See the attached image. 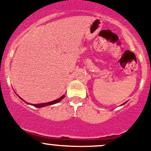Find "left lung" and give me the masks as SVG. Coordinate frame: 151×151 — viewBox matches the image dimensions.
<instances>
[{"mask_svg": "<svg viewBox=\"0 0 151 151\" xmlns=\"http://www.w3.org/2000/svg\"><path fill=\"white\" fill-rule=\"evenodd\" d=\"M125 103H126V102H125V103H123V104H122V105H124V104H125Z\"/></svg>", "mask_w": 151, "mask_h": 151, "instance_id": "1", "label": "left lung"}]
</instances>
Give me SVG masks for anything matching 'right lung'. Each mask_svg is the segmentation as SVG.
Instances as JSON below:
<instances>
[{"label":"right lung","instance_id":"add662e5","mask_svg":"<svg viewBox=\"0 0 151 151\" xmlns=\"http://www.w3.org/2000/svg\"><path fill=\"white\" fill-rule=\"evenodd\" d=\"M64 97H65V95H63L62 96H60V97L58 98V99H55V100H53V101H51V102H45V103H39V104H31V103H29V102H26V101H25L24 99H23L21 97H20V96H19V98H20V99H21L23 101V102H26V103H27V104H29V105H33V106L36 107V108H43V107L47 106V105H54V104H56V103H58V102H60V101L62 100V99H63Z\"/></svg>","mask_w":151,"mask_h":151}]
</instances>
